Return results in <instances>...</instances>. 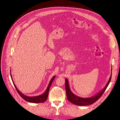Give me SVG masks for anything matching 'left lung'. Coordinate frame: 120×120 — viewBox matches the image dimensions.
Instances as JSON below:
<instances>
[{"instance_id":"1","label":"left lung","mask_w":120,"mask_h":120,"mask_svg":"<svg viewBox=\"0 0 120 120\" xmlns=\"http://www.w3.org/2000/svg\"><path fill=\"white\" fill-rule=\"evenodd\" d=\"M112 74V66L111 68V74L110 78L109 79L108 83L104 86V88L102 89L100 92L94 95L93 96L89 98H82L74 94L70 90L68 80L67 78H66V79H65V80H66V82H65V88H66V91L68 100L73 104L78 106H88L94 103L97 100H99L101 97V96L105 91L106 89H107V86H108L111 80Z\"/></svg>"}]
</instances>
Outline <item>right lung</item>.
Instances as JSON below:
<instances>
[{
  "label": "right lung",
  "instance_id": "1",
  "mask_svg": "<svg viewBox=\"0 0 120 120\" xmlns=\"http://www.w3.org/2000/svg\"><path fill=\"white\" fill-rule=\"evenodd\" d=\"M10 76H11V78L12 81L13 82V85L15 86V88H16L17 91H18V93L19 94V95L21 96V97L25 101L29 102H31V103H42L44 102L45 101L47 98H48V94H49V90H50V88L51 86V85L52 83V82H53V81L54 80V79L56 78V75H54L53 77L52 78V79H51L47 87V89L45 90V92L43 93V94L39 95V96H34V97H29V96H27L26 95H25L24 94H23V93H21L17 88V86H16L12 78V75L11 74V70H10Z\"/></svg>",
  "mask_w": 120,
  "mask_h": 120
}]
</instances>
